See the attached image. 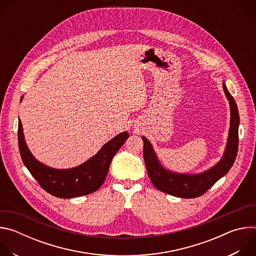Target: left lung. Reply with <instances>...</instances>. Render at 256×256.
Listing matches in <instances>:
<instances>
[{
  "mask_svg": "<svg viewBox=\"0 0 256 256\" xmlns=\"http://www.w3.org/2000/svg\"><path fill=\"white\" fill-rule=\"evenodd\" d=\"M223 89L230 104L231 118L229 134L223 157L210 169L196 174L170 171L160 163L149 140L146 136H142L146 168L152 184L157 190L177 198H194L204 194L218 179L225 176L233 166L238 152V128L240 120L237 104L225 83H223Z\"/></svg>",
  "mask_w": 256,
  "mask_h": 256,
  "instance_id": "8db88e82",
  "label": "left lung"
}]
</instances>
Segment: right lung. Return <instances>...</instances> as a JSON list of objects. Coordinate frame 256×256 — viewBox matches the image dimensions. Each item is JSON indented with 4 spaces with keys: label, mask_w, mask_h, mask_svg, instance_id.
Returning a JSON list of instances; mask_svg holds the SVG:
<instances>
[{
    "label": "right lung",
    "mask_w": 256,
    "mask_h": 256,
    "mask_svg": "<svg viewBox=\"0 0 256 256\" xmlns=\"http://www.w3.org/2000/svg\"><path fill=\"white\" fill-rule=\"evenodd\" d=\"M128 136V132H122L102 146L98 153L85 163L74 168L56 169L42 164L31 154L24 138L21 120L18 122V144L24 165L46 192L60 198H78L99 190L112 158Z\"/></svg>",
    "instance_id": "right-lung-1"
}]
</instances>
